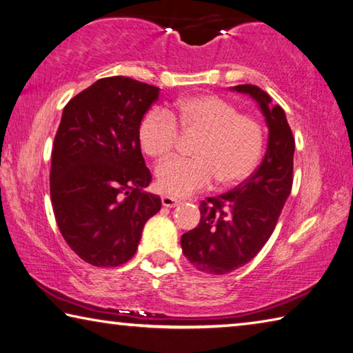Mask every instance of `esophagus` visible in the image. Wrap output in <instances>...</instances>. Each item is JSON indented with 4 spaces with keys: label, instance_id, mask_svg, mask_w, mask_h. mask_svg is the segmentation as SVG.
Returning a JSON list of instances; mask_svg holds the SVG:
<instances>
[{
    "label": "esophagus",
    "instance_id": "1",
    "mask_svg": "<svg viewBox=\"0 0 353 353\" xmlns=\"http://www.w3.org/2000/svg\"><path fill=\"white\" fill-rule=\"evenodd\" d=\"M161 204H163L164 207L172 208V207H176V205L179 204V201H178L176 198H172V196L164 195V196H161Z\"/></svg>",
    "mask_w": 353,
    "mask_h": 353
}]
</instances>
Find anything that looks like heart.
Listing matches in <instances>:
<instances>
[{
    "instance_id": "heart-1",
    "label": "heart",
    "mask_w": 353,
    "mask_h": 353,
    "mask_svg": "<svg viewBox=\"0 0 353 353\" xmlns=\"http://www.w3.org/2000/svg\"><path fill=\"white\" fill-rule=\"evenodd\" d=\"M175 117L184 134L201 139L193 150L196 158L174 157L158 164L157 183L164 193L184 196L212 185L214 179L230 187L253 174L263 150V131L254 119L237 114L232 103L210 94L179 100ZM139 140L149 157H168L179 140L174 116L152 108L141 120Z\"/></svg>"
}]
</instances>
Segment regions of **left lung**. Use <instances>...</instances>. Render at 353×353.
I'll list each match as a JSON object with an SVG mask.
<instances>
[{"instance_id": "1", "label": "left lung", "mask_w": 353, "mask_h": 353, "mask_svg": "<svg viewBox=\"0 0 353 353\" xmlns=\"http://www.w3.org/2000/svg\"><path fill=\"white\" fill-rule=\"evenodd\" d=\"M257 103L268 126L261 166L247 181L201 203L196 228L181 236L184 256L207 274H228L243 267L267 243L291 193L296 141L285 111L256 85L230 88Z\"/></svg>"}]
</instances>
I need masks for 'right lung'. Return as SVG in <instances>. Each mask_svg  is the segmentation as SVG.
Masks as SVG:
<instances>
[{"label":"right lung","instance_id":"1","mask_svg":"<svg viewBox=\"0 0 353 353\" xmlns=\"http://www.w3.org/2000/svg\"><path fill=\"white\" fill-rule=\"evenodd\" d=\"M160 88L114 76L92 83L63 108L52 152L50 196L70 248L94 267L131 259L143 227L161 199L143 192L152 181L139 128Z\"/></svg>","mask_w":353,"mask_h":353}]
</instances>
